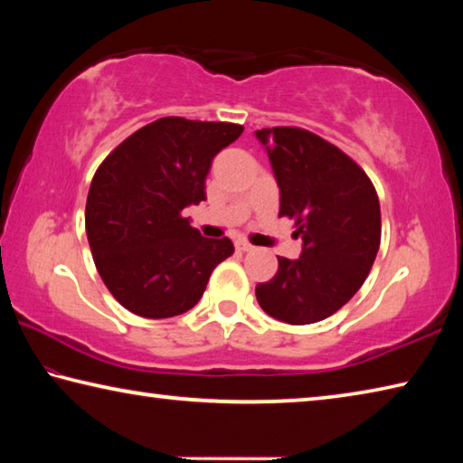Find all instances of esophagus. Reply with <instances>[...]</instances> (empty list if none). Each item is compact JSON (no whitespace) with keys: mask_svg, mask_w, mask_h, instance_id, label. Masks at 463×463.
Instances as JSON below:
<instances>
[{"mask_svg":"<svg viewBox=\"0 0 463 463\" xmlns=\"http://www.w3.org/2000/svg\"><path fill=\"white\" fill-rule=\"evenodd\" d=\"M234 245H237L239 250H250V249H253V245H250V242L245 241V239H239L237 242H234Z\"/></svg>","mask_w":463,"mask_h":463,"instance_id":"obj_1","label":"esophagus"}]
</instances>
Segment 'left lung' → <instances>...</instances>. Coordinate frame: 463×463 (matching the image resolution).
Here are the masks:
<instances>
[{
    "instance_id": "obj_1",
    "label": "left lung",
    "mask_w": 463,
    "mask_h": 463,
    "mask_svg": "<svg viewBox=\"0 0 463 463\" xmlns=\"http://www.w3.org/2000/svg\"><path fill=\"white\" fill-rule=\"evenodd\" d=\"M268 148L279 185V216L302 239L296 261L278 257V271L257 284L269 317L312 325L343 308L370 273L382 239L380 200L365 171L339 146L298 127L255 132Z\"/></svg>"
}]
</instances>
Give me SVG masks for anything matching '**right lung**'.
<instances>
[{
  "instance_id": "obj_1",
  "label": "right lung",
  "mask_w": 463,
  "mask_h": 463,
  "mask_svg": "<svg viewBox=\"0 0 463 463\" xmlns=\"http://www.w3.org/2000/svg\"><path fill=\"white\" fill-rule=\"evenodd\" d=\"M232 122L165 116L132 132L91 179L85 231L99 278L143 318L184 315L206 289L231 239H203L182 213L206 200L214 156L241 137Z\"/></svg>"
}]
</instances>
